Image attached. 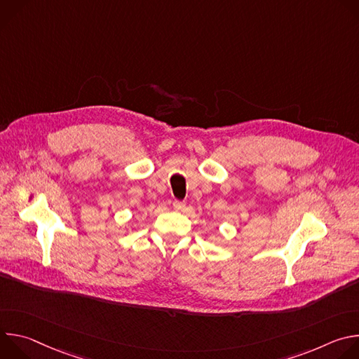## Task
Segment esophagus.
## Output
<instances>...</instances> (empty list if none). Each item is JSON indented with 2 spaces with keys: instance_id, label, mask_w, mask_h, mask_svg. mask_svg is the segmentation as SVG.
Here are the masks:
<instances>
[{
  "instance_id": "1",
  "label": "esophagus",
  "mask_w": 359,
  "mask_h": 359,
  "mask_svg": "<svg viewBox=\"0 0 359 359\" xmlns=\"http://www.w3.org/2000/svg\"><path fill=\"white\" fill-rule=\"evenodd\" d=\"M184 208H186V204L183 201H179V200L173 201V209L175 210H183Z\"/></svg>"
}]
</instances>
